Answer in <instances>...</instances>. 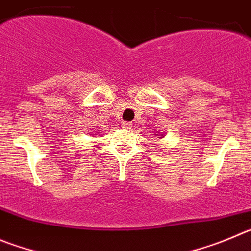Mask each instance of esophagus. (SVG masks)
<instances>
[{
	"label": "esophagus",
	"instance_id": "34e87169",
	"mask_svg": "<svg viewBox=\"0 0 251 251\" xmlns=\"http://www.w3.org/2000/svg\"><path fill=\"white\" fill-rule=\"evenodd\" d=\"M121 127H124V128H132V124L127 123V121H126V123L121 124Z\"/></svg>",
	"mask_w": 251,
	"mask_h": 251
}]
</instances>
